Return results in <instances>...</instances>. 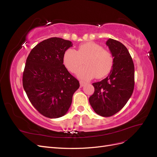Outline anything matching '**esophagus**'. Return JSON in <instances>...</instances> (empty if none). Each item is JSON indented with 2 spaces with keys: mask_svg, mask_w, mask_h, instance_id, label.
<instances>
[{
  "mask_svg": "<svg viewBox=\"0 0 157 157\" xmlns=\"http://www.w3.org/2000/svg\"><path fill=\"white\" fill-rule=\"evenodd\" d=\"M85 84H86V82L83 81V80H80V86L82 87V86H84Z\"/></svg>",
  "mask_w": 157,
  "mask_h": 157,
  "instance_id": "1",
  "label": "esophagus"
}]
</instances>
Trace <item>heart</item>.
I'll return each mask as SVG.
<instances>
[{
  "instance_id": "b5f03b06",
  "label": "heart",
  "mask_w": 157,
  "mask_h": 157,
  "mask_svg": "<svg viewBox=\"0 0 157 157\" xmlns=\"http://www.w3.org/2000/svg\"><path fill=\"white\" fill-rule=\"evenodd\" d=\"M84 59V66L77 71V76L84 80L96 77L101 78L110 73L113 65V57L110 52L93 42L80 44L77 50L69 48L63 56V62L70 72L75 73Z\"/></svg>"
}]
</instances>
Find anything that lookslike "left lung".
Wrapping results in <instances>:
<instances>
[{"mask_svg": "<svg viewBox=\"0 0 157 157\" xmlns=\"http://www.w3.org/2000/svg\"><path fill=\"white\" fill-rule=\"evenodd\" d=\"M106 44L113 57V68L108 77L94 82V92L89 102L98 115L111 117L124 107L134 88V65L126 47L109 39Z\"/></svg>", "mask_w": 157, "mask_h": 157, "instance_id": "left-lung-1", "label": "left lung"}]
</instances>
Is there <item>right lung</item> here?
<instances>
[{
  "mask_svg": "<svg viewBox=\"0 0 157 157\" xmlns=\"http://www.w3.org/2000/svg\"><path fill=\"white\" fill-rule=\"evenodd\" d=\"M72 42L52 37L40 42L28 56L23 73V86L30 102L41 115L50 118L65 115L80 86L63 62Z\"/></svg>",
  "mask_w": 157,
  "mask_h": 157,
  "instance_id": "right-lung-1",
  "label": "right lung"
}]
</instances>
